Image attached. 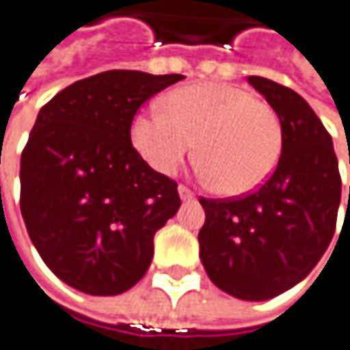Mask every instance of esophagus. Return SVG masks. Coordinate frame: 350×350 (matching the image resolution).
Returning <instances> with one entry per match:
<instances>
[{"label":"esophagus","mask_w":350,"mask_h":350,"mask_svg":"<svg viewBox=\"0 0 350 350\" xmlns=\"http://www.w3.org/2000/svg\"><path fill=\"white\" fill-rule=\"evenodd\" d=\"M179 197H181V201H193L195 199V193L189 189V187H185V185H179Z\"/></svg>","instance_id":"esophagus-1"}]
</instances>
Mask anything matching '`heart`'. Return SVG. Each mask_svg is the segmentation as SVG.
<instances>
[{"label": "heart", "mask_w": 350, "mask_h": 350, "mask_svg": "<svg viewBox=\"0 0 350 350\" xmlns=\"http://www.w3.org/2000/svg\"><path fill=\"white\" fill-rule=\"evenodd\" d=\"M131 142L155 171L171 175L193 153L199 175L228 197L252 193L273 173L284 148L280 114L234 84L202 82L169 92L165 112L142 110Z\"/></svg>", "instance_id": "1"}]
</instances>
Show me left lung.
Listing matches in <instances>:
<instances>
[{
    "label": "left lung",
    "instance_id": "obj_1",
    "mask_svg": "<svg viewBox=\"0 0 350 350\" xmlns=\"http://www.w3.org/2000/svg\"><path fill=\"white\" fill-rule=\"evenodd\" d=\"M248 82L280 114L282 155L252 195L201 199L199 254L217 288L244 301H266L306 280L329 248L341 175L333 139L306 100L270 79L248 77Z\"/></svg>",
    "mask_w": 350,
    "mask_h": 350
}]
</instances>
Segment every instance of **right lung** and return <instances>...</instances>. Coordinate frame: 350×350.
Here are the masks:
<instances>
[{
    "mask_svg": "<svg viewBox=\"0 0 350 350\" xmlns=\"http://www.w3.org/2000/svg\"><path fill=\"white\" fill-rule=\"evenodd\" d=\"M183 75L108 70L44 104L21 155V215L59 280L88 295L133 288L153 236L181 206L177 183L131 146L139 106Z\"/></svg>",
    "mask_w": 350,
    "mask_h": 350,
    "instance_id": "add662e5",
    "label": "right lung"
}]
</instances>
